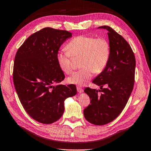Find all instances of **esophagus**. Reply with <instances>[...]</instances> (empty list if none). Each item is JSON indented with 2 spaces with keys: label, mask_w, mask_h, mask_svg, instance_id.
I'll return each mask as SVG.
<instances>
[{
  "label": "esophagus",
  "mask_w": 151,
  "mask_h": 151,
  "mask_svg": "<svg viewBox=\"0 0 151 151\" xmlns=\"http://www.w3.org/2000/svg\"><path fill=\"white\" fill-rule=\"evenodd\" d=\"M77 91H78V92L79 93H82V92H83V89L81 88V87H80V86H78L77 87Z\"/></svg>",
  "instance_id": "1"
}]
</instances>
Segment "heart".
Returning <instances> with one entry per match:
<instances>
[{
    "label": "heart",
    "mask_w": 151,
    "mask_h": 151,
    "mask_svg": "<svg viewBox=\"0 0 151 151\" xmlns=\"http://www.w3.org/2000/svg\"><path fill=\"white\" fill-rule=\"evenodd\" d=\"M66 48L61 49L56 55V60L61 71L69 74L72 70L71 56H81L79 71L67 79L69 84L84 86L91 79L93 71L101 73L106 68L110 56V43L104 38L81 35L73 38Z\"/></svg>",
    "instance_id": "obj_1"
}]
</instances>
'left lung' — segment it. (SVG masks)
I'll use <instances>...</instances> for the list:
<instances>
[{
	"instance_id": "1",
	"label": "left lung",
	"mask_w": 151,
	"mask_h": 151,
	"mask_svg": "<svg viewBox=\"0 0 151 151\" xmlns=\"http://www.w3.org/2000/svg\"><path fill=\"white\" fill-rule=\"evenodd\" d=\"M98 28L108 31L110 56L106 68L93 81L100 90L85 88L91 104L84 116L89 123L104 125L119 116L128 101L134 85L135 58L127 41L114 30L108 26Z\"/></svg>"
}]
</instances>
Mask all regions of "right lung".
<instances>
[{
    "mask_svg": "<svg viewBox=\"0 0 151 151\" xmlns=\"http://www.w3.org/2000/svg\"><path fill=\"white\" fill-rule=\"evenodd\" d=\"M71 36L67 30L44 28L26 39L15 56L13 79L17 96L28 114L41 123L58 121L65 100L77 94L74 84H58L65 75L56 55Z\"/></svg>",
    "mask_w": 151,
    "mask_h": 151,
    "instance_id": "obj_1",
    "label": "right lung"
}]
</instances>
